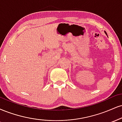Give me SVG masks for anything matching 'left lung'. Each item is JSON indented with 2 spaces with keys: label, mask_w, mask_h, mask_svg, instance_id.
<instances>
[{
  "label": "left lung",
  "mask_w": 122,
  "mask_h": 122,
  "mask_svg": "<svg viewBox=\"0 0 122 122\" xmlns=\"http://www.w3.org/2000/svg\"><path fill=\"white\" fill-rule=\"evenodd\" d=\"M105 33H106V35H107V33H106V32H105Z\"/></svg>",
  "instance_id": "obj_1"
}]
</instances>
